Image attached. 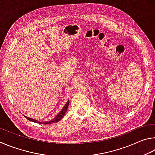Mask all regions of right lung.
<instances>
[{
  "instance_id": "obj_1",
  "label": "right lung",
  "mask_w": 155,
  "mask_h": 155,
  "mask_svg": "<svg viewBox=\"0 0 155 155\" xmlns=\"http://www.w3.org/2000/svg\"><path fill=\"white\" fill-rule=\"evenodd\" d=\"M69 100H68L67 104L64 105V106L63 107V108H62L61 112H59V114H58L56 116H55V117H54L53 119H51V120H50V121H45V122H44V123H42V122H39V121H37V120H35V119L27 117V116H24V117H25L26 119H28V120H30V121L34 122V123H39V124H52V123H58V121L61 120L62 117L64 116V115L65 114V113H66L68 106H69Z\"/></svg>"
}]
</instances>
